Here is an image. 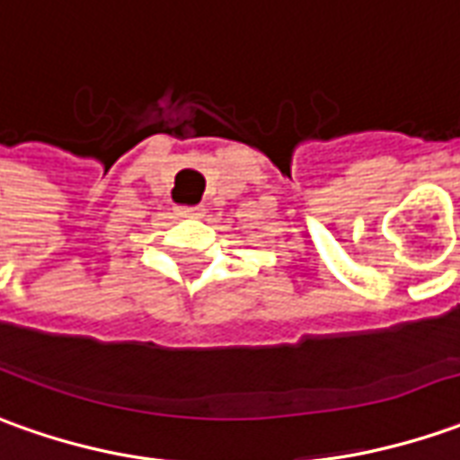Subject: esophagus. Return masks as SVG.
<instances>
[{
    "mask_svg": "<svg viewBox=\"0 0 460 460\" xmlns=\"http://www.w3.org/2000/svg\"><path fill=\"white\" fill-rule=\"evenodd\" d=\"M176 214L183 218H199L204 217V206H178Z\"/></svg>",
    "mask_w": 460,
    "mask_h": 460,
    "instance_id": "1",
    "label": "esophagus"
}]
</instances>
